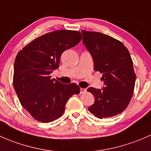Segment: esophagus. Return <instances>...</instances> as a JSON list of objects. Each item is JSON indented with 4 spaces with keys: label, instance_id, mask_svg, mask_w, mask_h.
Masks as SVG:
<instances>
[{
    "label": "esophagus",
    "instance_id": "34e87169",
    "mask_svg": "<svg viewBox=\"0 0 151 151\" xmlns=\"http://www.w3.org/2000/svg\"><path fill=\"white\" fill-rule=\"evenodd\" d=\"M86 91V88H81V91H80V93L81 94H83V93H85Z\"/></svg>",
    "mask_w": 151,
    "mask_h": 151
}]
</instances>
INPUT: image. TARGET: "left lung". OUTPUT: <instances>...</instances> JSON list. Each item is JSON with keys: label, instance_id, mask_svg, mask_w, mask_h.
<instances>
[{"label": "left lung", "instance_id": "obj_1", "mask_svg": "<svg viewBox=\"0 0 151 151\" xmlns=\"http://www.w3.org/2000/svg\"><path fill=\"white\" fill-rule=\"evenodd\" d=\"M83 44L91 54L94 69L102 74V89L90 87L94 103L88 110L96 117H112L122 113L133 95L136 75L128 49L121 41L101 32L82 31Z\"/></svg>", "mask_w": 151, "mask_h": 151}]
</instances>
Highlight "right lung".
Returning <instances> with one entry per match:
<instances>
[{
  "label": "right lung",
  "mask_w": 151,
  "mask_h": 151,
  "mask_svg": "<svg viewBox=\"0 0 151 151\" xmlns=\"http://www.w3.org/2000/svg\"><path fill=\"white\" fill-rule=\"evenodd\" d=\"M81 40L78 31L57 30L36 38L18 52L14 88L23 108L38 122L49 123L61 117L70 97L80 92L76 83L63 84L49 76L59 68L63 52Z\"/></svg>",
  "instance_id": "add662e5"
}]
</instances>
